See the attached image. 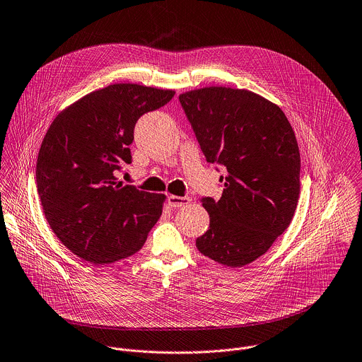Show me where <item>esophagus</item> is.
<instances>
[{
	"mask_svg": "<svg viewBox=\"0 0 362 362\" xmlns=\"http://www.w3.org/2000/svg\"><path fill=\"white\" fill-rule=\"evenodd\" d=\"M190 202H192L190 197H180V196H169V197H168V203H169V206L173 207V209L187 206Z\"/></svg>",
	"mask_w": 362,
	"mask_h": 362,
	"instance_id": "esophagus-1",
	"label": "esophagus"
}]
</instances>
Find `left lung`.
I'll return each mask as SVG.
<instances>
[{"label":"left lung","mask_w":362,"mask_h":362,"mask_svg":"<svg viewBox=\"0 0 362 362\" xmlns=\"http://www.w3.org/2000/svg\"><path fill=\"white\" fill-rule=\"evenodd\" d=\"M179 101L206 160L227 170L221 199H202L210 227L196 247L218 264L248 265L289 227L298 206L300 153L293 128L276 104L250 90L204 87Z\"/></svg>","instance_id":"8db88e82"}]
</instances>
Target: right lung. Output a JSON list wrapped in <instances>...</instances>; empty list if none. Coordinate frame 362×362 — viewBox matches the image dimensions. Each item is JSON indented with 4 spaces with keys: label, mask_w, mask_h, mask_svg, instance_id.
I'll return each mask as SVG.
<instances>
[{
    "label": "right lung",
    "mask_w": 362,
    "mask_h": 362,
    "mask_svg": "<svg viewBox=\"0 0 362 362\" xmlns=\"http://www.w3.org/2000/svg\"><path fill=\"white\" fill-rule=\"evenodd\" d=\"M173 90L121 83L64 108L49 127L36 162L45 217L74 255L103 265L138 252L162 214L165 194L122 185L136 121L168 104Z\"/></svg>",
    "instance_id": "obj_1"
}]
</instances>
